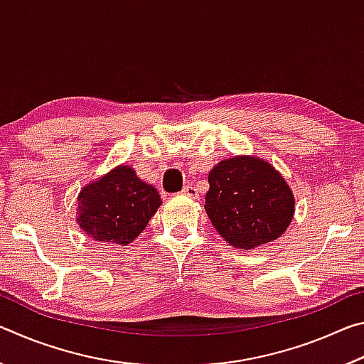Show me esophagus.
Segmentation results:
<instances>
[{"label": "esophagus", "instance_id": "1", "mask_svg": "<svg viewBox=\"0 0 364 364\" xmlns=\"http://www.w3.org/2000/svg\"><path fill=\"white\" fill-rule=\"evenodd\" d=\"M181 194L186 196V197H191V199H196V197L199 196V193H197V189L194 186H191V184H188V186H184L181 189Z\"/></svg>", "mask_w": 364, "mask_h": 364}]
</instances>
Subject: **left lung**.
Masks as SVG:
<instances>
[{"label":"left lung","mask_w":364,"mask_h":364,"mask_svg":"<svg viewBox=\"0 0 364 364\" xmlns=\"http://www.w3.org/2000/svg\"><path fill=\"white\" fill-rule=\"evenodd\" d=\"M205 212L234 249L250 250L281 237L291 225L295 197L278 170L264 159L234 156L208 171Z\"/></svg>","instance_id":"obj_1"}]
</instances>
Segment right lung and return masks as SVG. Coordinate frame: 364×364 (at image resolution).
Listing matches in <instances>:
<instances>
[{"mask_svg": "<svg viewBox=\"0 0 364 364\" xmlns=\"http://www.w3.org/2000/svg\"><path fill=\"white\" fill-rule=\"evenodd\" d=\"M160 204L157 189L122 164L82 188L77 223L97 242L128 245L144 231Z\"/></svg>", "mask_w": 364, "mask_h": 364, "instance_id": "right-lung-1", "label": "right lung"}]
</instances>
